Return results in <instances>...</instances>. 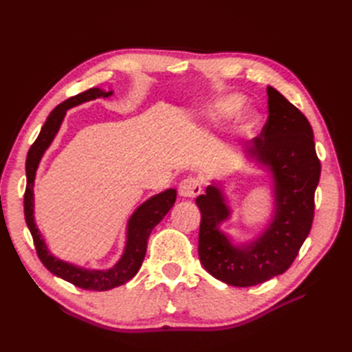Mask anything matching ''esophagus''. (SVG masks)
Listing matches in <instances>:
<instances>
[{
    "label": "esophagus",
    "instance_id": "obj_1",
    "mask_svg": "<svg viewBox=\"0 0 352 352\" xmlns=\"http://www.w3.org/2000/svg\"><path fill=\"white\" fill-rule=\"evenodd\" d=\"M202 184L197 177H186L179 184V195L184 198H195L201 194Z\"/></svg>",
    "mask_w": 352,
    "mask_h": 352
}]
</instances>
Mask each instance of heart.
I'll return each instance as SVG.
<instances>
[{"mask_svg": "<svg viewBox=\"0 0 352 352\" xmlns=\"http://www.w3.org/2000/svg\"><path fill=\"white\" fill-rule=\"evenodd\" d=\"M243 107H245V98L242 97V95L230 94V95H225V97H221L212 102L208 107L207 116L211 122L225 123V122L235 119V117L243 110ZM258 123H260L258 114L254 111H250L248 114L243 116V119L241 120V123L238 126L236 133L241 138H248L254 133L255 129H257Z\"/></svg>", "mask_w": 352, "mask_h": 352, "instance_id": "b5f03b06", "label": "heart"}]
</instances>
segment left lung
Instances as JSON below:
<instances>
[{"label": "left lung", "instance_id": "1", "mask_svg": "<svg viewBox=\"0 0 352 352\" xmlns=\"http://www.w3.org/2000/svg\"><path fill=\"white\" fill-rule=\"evenodd\" d=\"M269 117L261 138L247 145V163L270 179L273 208L264 228L248 241H236L221 226L232 219L225 179H212L197 197L201 211L199 261L212 278L232 286H254L285 273L313 225L314 192L320 162L307 117L283 95L267 87Z\"/></svg>", "mask_w": 352, "mask_h": 352}]
</instances>
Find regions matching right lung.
Wrapping results in <instances>:
<instances>
[{
    "label": "right lung",
    "instance_id": "1",
    "mask_svg": "<svg viewBox=\"0 0 352 352\" xmlns=\"http://www.w3.org/2000/svg\"><path fill=\"white\" fill-rule=\"evenodd\" d=\"M114 94L113 89L104 91L101 88H91L76 97L66 100L63 104L50 113L47 122L42 126V129L36 138L34 145L30 146L26 158V192H25V219L26 225L34 238L35 248L38 257L42 264L57 278L65 279L74 286L82 287L88 291H109L116 286H120L131 280L133 276L141 269L145 252L148 236L151 230L164 219V216L175 206L176 201V189L168 188L163 192L155 194L144 201L138 207L132 216L127 220L126 225V241L124 250L120 258L110 269H87L80 265L72 264L69 261L56 257L48 250V245L42 236L41 230L35 221V177L42 157L50 148V145L57 136L61 123L65 120L67 110L76 107L83 102H88L97 98H109Z\"/></svg>",
    "mask_w": 352,
    "mask_h": 352
}]
</instances>
